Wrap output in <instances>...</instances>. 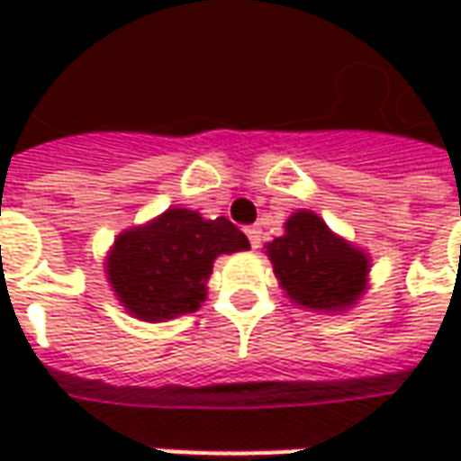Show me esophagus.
<instances>
[{
  "instance_id": "34e87169",
  "label": "esophagus",
  "mask_w": 461,
  "mask_h": 461,
  "mask_svg": "<svg viewBox=\"0 0 461 461\" xmlns=\"http://www.w3.org/2000/svg\"><path fill=\"white\" fill-rule=\"evenodd\" d=\"M246 236L251 240V249H258V246H261V230H258L257 225H249V228H246Z\"/></svg>"
}]
</instances>
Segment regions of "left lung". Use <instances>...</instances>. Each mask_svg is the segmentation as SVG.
Listing matches in <instances>:
<instances>
[{
  "label": "left lung",
  "instance_id": "left-lung-1",
  "mask_svg": "<svg viewBox=\"0 0 461 461\" xmlns=\"http://www.w3.org/2000/svg\"><path fill=\"white\" fill-rule=\"evenodd\" d=\"M267 257L287 297L310 310L351 308L366 290L369 257L310 210L287 218L285 236L267 243Z\"/></svg>",
  "mask_w": 461,
  "mask_h": 461
}]
</instances>
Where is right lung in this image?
Listing matches in <instances>:
<instances>
[{
  "label": "right lung",
  "instance_id": "1",
  "mask_svg": "<svg viewBox=\"0 0 461 461\" xmlns=\"http://www.w3.org/2000/svg\"><path fill=\"white\" fill-rule=\"evenodd\" d=\"M246 249L249 239L230 221H204L194 210L171 207L151 222L120 233L104 272L122 308L158 323L200 308L212 261Z\"/></svg>",
  "mask_w": 461,
  "mask_h": 461
}]
</instances>
